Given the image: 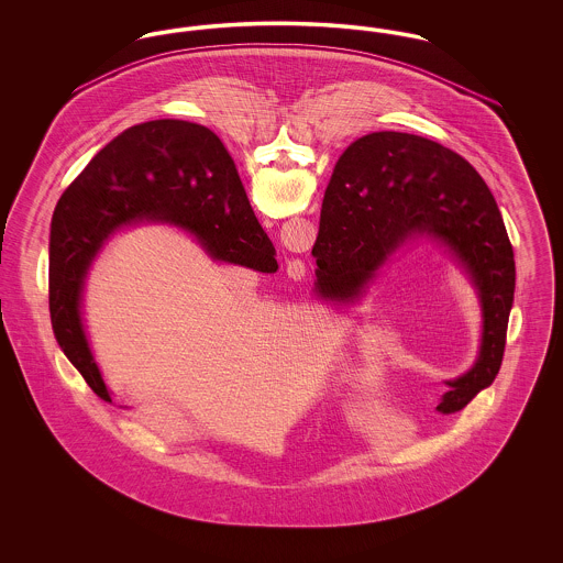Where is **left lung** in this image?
Returning a JSON list of instances; mask_svg holds the SVG:
<instances>
[{
    "mask_svg": "<svg viewBox=\"0 0 563 563\" xmlns=\"http://www.w3.org/2000/svg\"><path fill=\"white\" fill-rule=\"evenodd\" d=\"M441 246L468 278L482 308V344L473 367L437 402L443 416L464 409L503 365L515 260L500 209L479 173L460 154L418 134L382 131L340 156L322 198L314 294L356 303L379 268L409 242Z\"/></svg>",
    "mask_w": 563,
    "mask_h": 563,
    "instance_id": "1",
    "label": "left lung"
}]
</instances>
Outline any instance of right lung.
Returning <instances> with one entry per match:
<instances>
[{
	"label": "right lung",
	"instance_id": "add662e5",
	"mask_svg": "<svg viewBox=\"0 0 563 563\" xmlns=\"http://www.w3.org/2000/svg\"><path fill=\"white\" fill-rule=\"evenodd\" d=\"M168 223L213 262L276 272V249L253 213L219 136L186 120H152L108 143L63 191L51 225L48 303L58 346L106 402L81 297L92 262L122 228Z\"/></svg>",
	"mask_w": 563,
	"mask_h": 563
}]
</instances>
